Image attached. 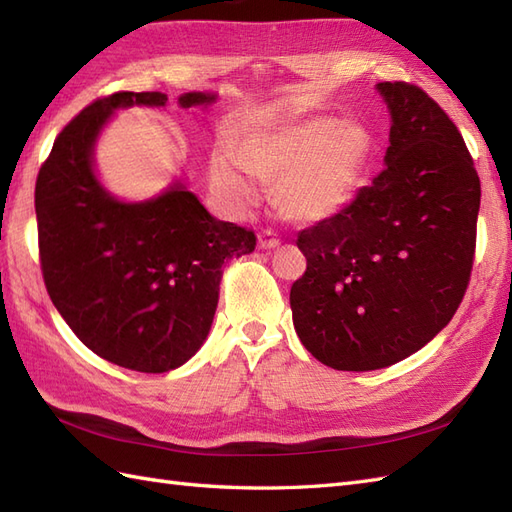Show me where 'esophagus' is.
Returning a JSON list of instances; mask_svg holds the SVG:
<instances>
[{"mask_svg": "<svg viewBox=\"0 0 512 512\" xmlns=\"http://www.w3.org/2000/svg\"><path fill=\"white\" fill-rule=\"evenodd\" d=\"M257 244H259V248H264V251H268V248H277L281 244V240L277 237V233L264 231V233H259Z\"/></svg>", "mask_w": 512, "mask_h": 512, "instance_id": "34e87169", "label": "esophagus"}]
</instances>
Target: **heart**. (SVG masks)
I'll return each mask as SVG.
<instances>
[{
    "label": "heart",
    "mask_w": 512,
    "mask_h": 512,
    "mask_svg": "<svg viewBox=\"0 0 512 512\" xmlns=\"http://www.w3.org/2000/svg\"><path fill=\"white\" fill-rule=\"evenodd\" d=\"M371 154V135L351 120L310 117L277 128L255 130L233 150L213 152L209 176L235 211L257 202L253 178L275 183L272 200L281 216L316 224L338 216L358 194Z\"/></svg>",
    "instance_id": "1"
}]
</instances>
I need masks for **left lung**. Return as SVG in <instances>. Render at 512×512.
<instances>
[{"instance_id": "1", "label": "left lung", "mask_w": 512, "mask_h": 512, "mask_svg": "<svg viewBox=\"0 0 512 512\" xmlns=\"http://www.w3.org/2000/svg\"><path fill=\"white\" fill-rule=\"evenodd\" d=\"M375 89L390 113L384 172L296 240L307 270L290 290L292 323L336 371L423 349L454 318L475 253L480 178L456 124L419 87Z\"/></svg>"}]
</instances>
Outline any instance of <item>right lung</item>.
Listing matches in <instances>:
<instances>
[{
    "instance_id": "obj_1",
    "label": "right lung",
    "mask_w": 512,
    "mask_h": 512,
    "mask_svg": "<svg viewBox=\"0 0 512 512\" xmlns=\"http://www.w3.org/2000/svg\"><path fill=\"white\" fill-rule=\"evenodd\" d=\"M218 93L178 95L207 109ZM161 91L93 102L56 137L41 165L34 209L45 288L80 342L139 373L183 366L207 340L224 264L255 251V233L213 218L176 178L148 200H122L100 181L95 146L113 115L163 109Z\"/></svg>"
}]
</instances>
